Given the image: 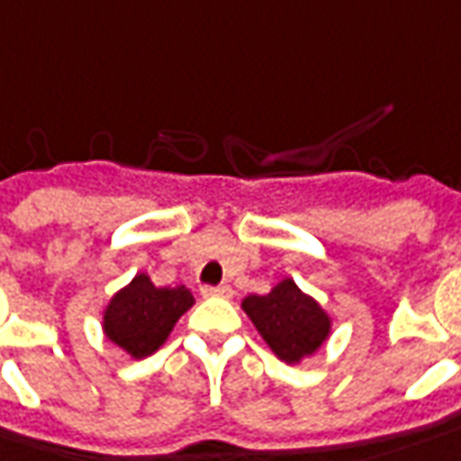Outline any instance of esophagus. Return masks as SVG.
I'll return each mask as SVG.
<instances>
[{
  "mask_svg": "<svg viewBox=\"0 0 461 461\" xmlns=\"http://www.w3.org/2000/svg\"><path fill=\"white\" fill-rule=\"evenodd\" d=\"M202 295H204V297H230L231 287H230V285H217V287H212V285H204V287H202Z\"/></svg>",
  "mask_w": 461,
  "mask_h": 461,
  "instance_id": "1",
  "label": "esophagus"
}]
</instances>
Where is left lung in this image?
Returning <instances> with one entry per match:
<instances>
[{
	"instance_id": "left-lung-1",
	"label": "left lung",
	"mask_w": 461,
	"mask_h": 461,
	"mask_svg": "<svg viewBox=\"0 0 461 461\" xmlns=\"http://www.w3.org/2000/svg\"><path fill=\"white\" fill-rule=\"evenodd\" d=\"M242 308L272 353L285 363L312 356L330 336L328 312L290 277L275 285L267 295L244 297Z\"/></svg>"
}]
</instances>
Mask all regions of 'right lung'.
<instances>
[{"label":"right lung","mask_w":461,"mask_h":461,"mask_svg":"<svg viewBox=\"0 0 461 461\" xmlns=\"http://www.w3.org/2000/svg\"><path fill=\"white\" fill-rule=\"evenodd\" d=\"M194 305L184 285L156 287L146 272L136 275L103 310V330L131 358H146L166 343L176 321Z\"/></svg>","instance_id":"add662e5"}]
</instances>
